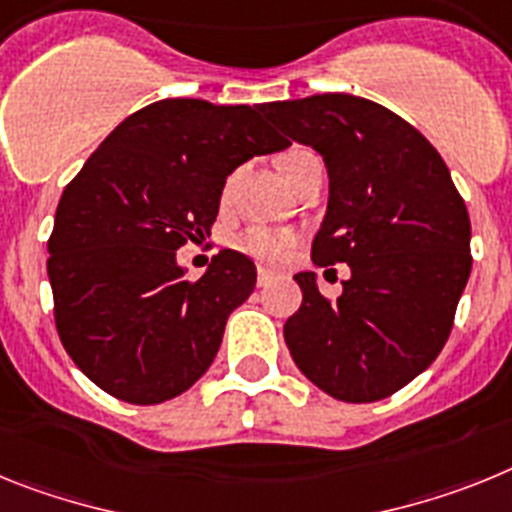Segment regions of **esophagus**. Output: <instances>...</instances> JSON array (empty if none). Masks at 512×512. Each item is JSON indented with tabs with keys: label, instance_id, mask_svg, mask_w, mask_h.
<instances>
[{
	"label": "esophagus",
	"instance_id": "1",
	"mask_svg": "<svg viewBox=\"0 0 512 512\" xmlns=\"http://www.w3.org/2000/svg\"><path fill=\"white\" fill-rule=\"evenodd\" d=\"M273 283V273L270 270H260L257 273V288H268Z\"/></svg>",
	"mask_w": 512,
	"mask_h": 512
}]
</instances>
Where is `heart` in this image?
<instances>
[{"instance_id":"b5f03b06","label":"heart","mask_w":512,"mask_h":512,"mask_svg":"<svg viewBox=\"0 0 512 512\" xmlns=\"http://www.w3.org/2000/svg\"><path fill=\"white\" fill-rule=\"evenodd\" d=\"M311 159H317V154L309 149H301V146H293V149L283 151L278 164H281V172L286 175V180L291 182L301 175L306 164ZM231 185H234V175L226 180L224 190H221V201H226L231 193ZM299 242V234L291 229H273V226H247L244 231H239L234 237V247H237L242 255H247L250 260L260 262V265H281L286 260L288 250L293 244Z\"/></svg>"}]
</instances>
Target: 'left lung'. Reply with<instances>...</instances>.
Masks as SVG:
<instances>
[{
    "label": "left lung",
    "mask_w": 512,
    "mask_h": 512,
    "mask_svg": "<svg viewBox=\"0 0 512 512\" xmlns=\"http://www.w3.org/2000/svg\"><path fill=\"white\" fill-rule=\"evenodd\" d=\"M265 118L319 151L327 216L311 244L322 268L350 265L340 299L299 273L283 337L311 384L340 402L391 397L446 345L471 273V224L446 162L415 126L366 97L268 102Z\"/></svg>",
    "instance_id": "left-lung-1"
}]
</instances>
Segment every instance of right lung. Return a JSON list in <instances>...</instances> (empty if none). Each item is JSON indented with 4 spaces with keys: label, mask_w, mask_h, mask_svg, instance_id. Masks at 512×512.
<instances>
[{
    "label": "right lung",
    "mask_w": 512,
    "mask_h": 512,
    "mask_svg": "<svg viewBox=\"0 0 512 512\" xmlns=\"http://www.w3.org/2000/svg\"><path fill=\"white\" fill-rule=\"evenodd\" d=\"M262 115L265 105L151 102L66 185L48 237L53 319L71 361L110 397L146 407L188 391L255 291L242 252L221 250L195 281L175 252L211 234L226 175L288 146Z\"/></svg>",
    "instance_id": "1"
}]
</instances>
